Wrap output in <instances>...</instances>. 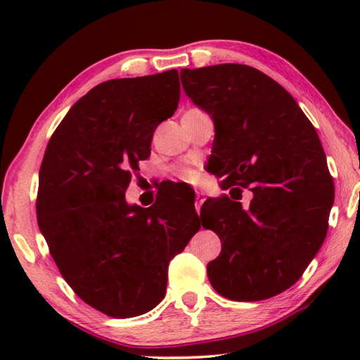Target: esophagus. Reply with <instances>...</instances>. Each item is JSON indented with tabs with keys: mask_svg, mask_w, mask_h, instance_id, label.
Listing matches in <instances>:
<instances>
[{
	"mask_svg": "<svg viewBox=\"0 0 360 360\" xmlns=\"http://www.w3.org/2000/svg\"><path fill=\"white\" fill-rule=\"evenodd\" d=\"M205 193L203 192H195V210L200 212V208H202V205L205 203Z\"/></svg>",
	"mask_w": 360,
	"mask_h": 360,
	"instance_id": "1",
	"label": "esophagus"
}]
</instances>
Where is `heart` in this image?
<instances>
[{"label": "heart", "instance_id": "b5f03b06", "mask_svg": "<svg viewBox=\"0 0 360 360\" xmlns=\"http://www.w3.org/2000/svg\"><path fill=\"white\" fill-rule=\"evenodd\" d=\"M192 176H193V173H192V172H186V173H184V178H187V179H188V178H192Z\"/></svg>", "mask_w": 360, "mask_h": 360}]
</instances>
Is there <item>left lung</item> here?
Listing matches in <instances>:
<instances>
[{"mask_svg":"<svg viewBox=\"0 0 360 360\" xmlns=\"http://www.w3.org/2000/svg\"><path fill=\"white\" fill-rule=\"evenodd\" d=\"M181 81L214 120L208 168L231 195L206 200L200 214L222 243L210 283L235 302L281 294L327 235L333 182L318 133L288 90L252 66L184 68ZM243 188L253 192L248 209L238 202Z\"/></svg>","mask_w":360,"mask_h":360,"instance_id":"8db88e82","label":"left lung"}]
</instances>
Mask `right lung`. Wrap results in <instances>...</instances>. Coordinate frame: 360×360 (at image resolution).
<instances>
[{"mask_svg":"<svg viewBox=\"0 0 360 360\" xmlns=\"http://www.w3.org/2000/svg\"><path fill=\"white\" fill-rule=\"evenodd\" d=\"M179 96L176 70L98 84L60 122L42 158L39 230L70 288L111 318L157 307L169 260L202 227L195 208L172 197L149 208L125 202L155 129L174 114Z\"/></svg>","mask_w":360,"mask_h":360,"instance_id":"obj_1","label":"right lung"}]
</instances>
